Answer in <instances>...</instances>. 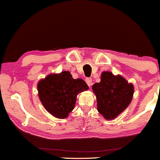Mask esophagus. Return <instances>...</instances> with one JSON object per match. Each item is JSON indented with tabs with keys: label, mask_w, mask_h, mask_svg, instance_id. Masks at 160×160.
Here are the masks:
<instances>
[{
	"label": "esophagus",
	"mask_w": 160,
	"mask_h": 160,
	"mask_svg": "<svg viewBox=\"0 0 160 160\" xmlns=\"http://www.w3.org/2000/svg\"><path fill=\"white\" fill-rule=\"evenodd\" d=\"M86 82L89 86H91L92 84V78H86Z\"/></svg>",
	"instance_id": "esophagus-1"
}]
</instances>
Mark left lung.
<instances>
[{"mask_svg": "<svg viewBox=\"0 0 160 160\" xmlns=\"http://www.w3.org/2000/svg\"><path fill=\"white\" fill-rule=\"evenodd\" d=\"M96 95L98 111L106 120H113L128 107L132 99L134 86L120 75L105 71L100 82L92 86Z\"/></svg>", "mask_w": 160, "mask_h": 160, "instance_id": "8db88e82", "label": "left lung"}]
</instances>
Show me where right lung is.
<instances>
[{"instance_id":"obj_1","label":"right lung","mask_w":160,"mask_h":160,"mask_svg":"<svg viewBox=\"0 0 160 160\" xmlns=\"http://www.w3.org/2000/svg\"><path fill=\"white\" fill-rule=\"evenodd\" d=\"M82 79H74L69 71L49 74L38 84L40 100L47 111L57 118L64 119L74 109L77 95L87 90Z\"/></svg>"}]
</instances>
